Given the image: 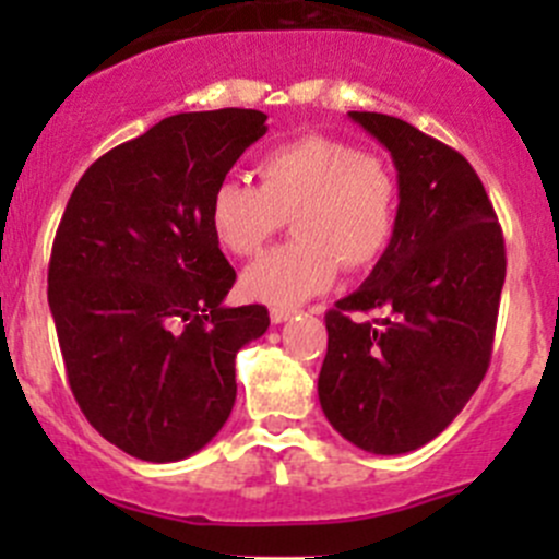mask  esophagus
<instances>
[{
	"mask_svg": "<svg viewBox=\"0 0 559 559\" xmlns=\"http://www.w3.org/2000/svg\"><path fill=\"white\" fill-rule=\"evenodd\" d=\"M295 313V308H273V311H270V319H273V324H281V321L292 319Z\"/></svg>",
	"mask_w": 559,
	"mask_h": 559,
	"instance_id": "34e87169",
	"label": "esophagus"
}]
</instances>
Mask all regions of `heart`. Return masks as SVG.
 <instances>
[{
    "instance_id": "1",
    "label": "heart",
    "mask_w": 559,
    "mask_h": 559,
    "mask_svg": "<svg viewBox=\"0 0 559 559\" xmlns=\"http://www.w3.org/2000/svg\"><path fill=\"white\" fill-rule=\"evenodd\" d=\"M259 186L224 180L207 222L233 257H253L292 218L295 243L275 248L243 273V292L273 308H297L330 289L337 267H373L400 218L397 175L348 140L302 134L259 156Z\"/></svg>"
}]
</instances>
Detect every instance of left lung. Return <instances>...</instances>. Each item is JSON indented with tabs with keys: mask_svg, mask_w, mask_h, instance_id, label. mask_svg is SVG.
Listing matches in <instances>:
<instances>
[{
	"mask_svg": "<svg viewBox=\"0 0 559 559\" xmlns=\"http://www.w3.org/2000/svg\"><path fill=\"white\" fill-rule=\"evenodd\" d=\"M397 167V233L357 292L326 311L319 403L354 447L405 454L441 436L489 368L506 246L462 154L384 112H348ZM384 310L357 322L352 312Z\"/></svg>",
	"mask_w": 559,
	"mask_h": 559,
	"instance_id": "8db88e82",
	"label": "left lung"
}]
</instances>
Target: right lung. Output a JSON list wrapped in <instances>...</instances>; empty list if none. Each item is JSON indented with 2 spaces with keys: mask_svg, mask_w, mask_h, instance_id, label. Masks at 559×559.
<instances>
[{
  "mask_svg": "<svg viewBox=\"0 0 559 559\" xmlns=\"http://www.w3.org/2000/svg\"><path fill=\"white\" fill-rule=\"evenodd\" d=\"M267 116L178 112L99 156L56 229L48 306L67 379L94 430L145 462L213 441L235 405V357L270 326L227 308L235 270L207 205Z\"/></svg>",
  "mask_w": 559,
  "mask_h": 559,
  "instance_id": "1",
  "label": "right lung"
}]
</instances>
